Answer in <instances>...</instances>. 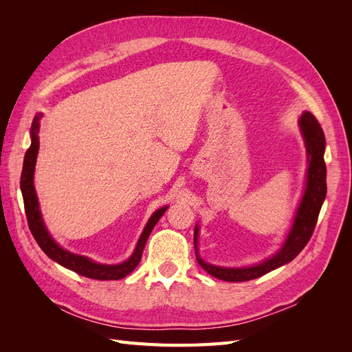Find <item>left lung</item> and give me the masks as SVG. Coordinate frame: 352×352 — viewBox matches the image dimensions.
I'll return each instance as SVG.
<instances>
[{
  "mask_svg": "<svg viewBox=\"0 0 352 352\" xmlns=\"http://www.w3.org/2000/svg\"><path fill=\"white\" fill-rule=\"evenodd\" d=\"M304 138L308 168L305 176L304 194L296 208L292 226L282 243L279 251L272 257L265 258L258 264L247 265V267H223V265L210 264L201 258L198 252V235L199 225L197 223L194 230V245L197 261L208 274L226 282H247L257 279L260 276L292 261L310 241L316 228L318 212L326 198V164H324V133L320 123L310 111H304L298 120Z\"/></svg>",
  "mask_w": 352,
  "mask_h": 352,
  "instance_id": "left-lung-1",
  "label": "left lung"
}]
</instances>
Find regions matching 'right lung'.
Wrapping results in <instances>:
<instances>
[{"label": "right lung", "mask_w": 352, "mask_h": 352, "mask_svg": "<svg viewBox=\"0 0 352 352\" xmlns=\"http://www.w3.org/2000/svg\"><path fill=\"white\" fill-rule=\"evenodd\" d=\"M42 119V113H38L34 117V122H32L30 127V146L25 154L23 160V170H22V177H20V189H22L23 202H25V211L28 217V225L29 229L34 235L35 241L44 251L48 257L58 263L63 267H66L74 273L89 279H97V280H119L123 279L124 276L132 273L135 267L141 261L142 251L145 248V243L148 236H150L151 230L157 225V221L162 219V216L168 208L167 206L158 208L153 212L150 220L146 221V225L141 233L140 239H138L136 247L132 252V255L127 260L119 264H102L91 260L89 257H85V255L73 254L67 250H65L58 245L54 238L50 235V232L45 226L44 219L41 214L39 208V201L34 185V175H35V166H36V157L39 151V120Z\"/></svg>", "instance_id": "add662e5"}]
</instances>
